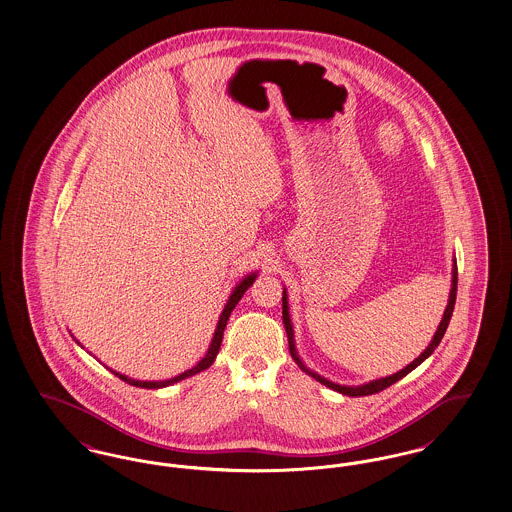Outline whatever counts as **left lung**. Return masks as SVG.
I'll use <instances>...</instances> for the list:
<instances>
[{
    "label": "left lung",
    "instance_id": "1",
    "mask_svg": "<svg viewBox=\"0 0 512 512\" xmlns=\"http://www.w3.org/2000/svg\"><path fill=\"white\" fill-rule=\"evenodd\" d=\"M455 299H457V261H453V280H451L449 301H447L445 313H443V318H441V322H439L438 330H436L434 338L430 341V345L420 353V357H418V359H414L413 363L405 366L403 370H399V372H395V374H391V376H386V378L372 380V382L363 384V386H357V388H355V386H340V384H334V382H330V380H326V378L318 376L317 372H313V370H309L307 366L303 365V361H301V359H299V355H297L295 340H293V326L292 320H290V307H288V293H286V288H284V293H282V320H284V326H286V334H288V343H290V353H292L293 361L299 365V368H301L303 372H307L309 376H313L317 382L324 384V386H326V388H330V390L340 391V393H343V395H349V397H361V395H372V393H378V391L390 388L391 384H395L397 380H401L403 376H407L411 370H414V368L420 365V363H424V361L434 353V349L438 347L439 341H441L443 334H445V330H447V326H449V320H451L453 309H455Z\"/></svg>",
    "mask_w": 512,
    "mask_h": 512
}]
</instances>
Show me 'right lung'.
Masks as SVG:
<instances>
[{"instance_id":"obj_1","label":"right lung","mask_w":512,"mask_h":512,"mask_svg":"<svg viewBox=\"0 0 512 512\" xmlns=\"http://www.w3.org/2000/svg\"><path fill=\"white\" fill-rule=\"evenodd\" d=\"M255 278H257V272H251V274H247L244 280L232 290L230 293V297H228V301H226V305H224V309H222V313H220L219 324H217V330H215V336H213V340H211V345H209V349H207V353H205V357L194 366V368H190V370H186V372H182V374H178V376H174L171 380H161V382H142V380H132V378H128V376H124V374H119V372H115V370H111L115 376H119L121 380H124L126 384H130V386H136V388H146V390H157V388H167V386H172V384H176V382H180V380H184V378H190V376H194L197 372H201V370H205V368H209V366L215 363V359H217V353H219L220 343H222V334H224V328H226V322H228V318H230V313L234 311V307L238 305V301L242 299V295H244L245 290L255 282ZM78 343V341H76ZM80 345V343H78Z\"/></svg>"}]
</instances>
